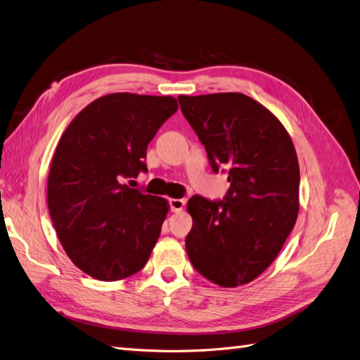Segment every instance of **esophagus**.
Wrapping results in <instances>:
<instances>
[{
    "mask_svg": "<svg viewBox=\"0 0 360 360\" xmlns=\"http://www.w3.org/2000/svg\"><path fill=\"white\" fill-rule=\"evenodd\" d=\"M184 204H186V200H184V198H171L169 200V207H171L172 212L183 210Z\"/></svg>",
    "mask_w": 360,
    "mask_h": 360,
    "instance_id": "obj_1",
    "label": "esophagus"
}]
</instances>
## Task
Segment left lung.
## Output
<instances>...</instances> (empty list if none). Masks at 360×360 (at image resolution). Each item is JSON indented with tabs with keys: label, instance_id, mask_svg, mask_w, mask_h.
Wrapping results in <instances>:
<instances>
[{
	"label": "left lung",
	"instance_id": "obj_1",
	"mask_svg": "<svg viewBox=\"0 0 360 360\" xmlns=\"http://www.w3.org/2000/svg\"><path fill=\"white\" fill-rule=\"evenodd\" d=\"M213 172H228L221 201L193 195L186 250L221 287L248 284L274 263L297 219L299 162L279 120L242 93L179 96Z\"/></svg>",
	"mask_w": 360,
	"mask_h": 360
}]
</instances>
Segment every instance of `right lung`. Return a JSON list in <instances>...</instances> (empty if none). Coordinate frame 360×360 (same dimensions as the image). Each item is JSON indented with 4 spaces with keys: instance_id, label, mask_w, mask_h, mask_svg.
Here are the masks:
<instances>
[{
    "instance_id": "right-lung-1",
    "label": "right lung",
    "mask_w": 360,
    "mask_h": 360,
    "mask_svg": "<svg viewBox=\"0 0 360 360\" xmlns=\"http://www.w3.org/2000/svg\"><path fill=\"white\" fill-rule=\"evenodd\" d=\"M177 110L171 96L114 93L85 106L63 134L48 207L64 250L86 275L118 281L148 261L168 202L124 180L147 172V146Z\"/></svg>"
}]
</instances>
